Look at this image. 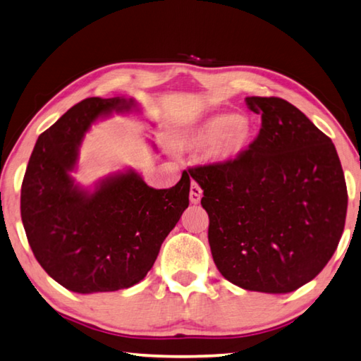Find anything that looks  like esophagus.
Returning a JSON list of instances; mask_svg holds the SVG:
<instances>
[{"label": "esophagus", "mask_w": 361, "mask_h": 361, "mask_svg": "<svg viewBox=\"0 0 361 361\" xmlns=\"http://www.w3.org/2000/svg\"><path fill=\"white\" fill-rule=\"evenodd\" d=\"M201 197H203V190H201V187L198 184H192L190 187V203L192 204H198Z\"/></svg>", "instance_id": "esophagus-1"}]
</instances>
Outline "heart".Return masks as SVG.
<instances>
[{"instance_id":"heart-1","label":"heart","mask_w":361,"mask_h":361,"mask_svg":"<svg viewBox=\"0 0 361 361\" xmlns=\"http://www.w3.org/2000/svg\"><path fill=\"white\" fill-rule=\"evenodd\" d=\"M255 125L235 112H219L187 133L185 144L192 149H209L211 160L228 164L241 158L254 142Z\"/></svg>"}]
</instances>
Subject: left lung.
Segmentation results:
<instances>
[{"instance_id": "left-lung-1", "label": "left lung", "mask_w": 361, "mask_h": 361, "mask_svg": "<svg viewBox=\"0 0 361 361\" xmlns=\"http://www.w3.org/2000/svg\"><path fill=\"white\" fill-rule=\"evenodd\" d=\"M262 128L245 154L190 176L203 188L214 263L226 281L288 293L312 281L343 236L347 187L334 144L298 107L247 97Z\"/></svg>"}]
</instances>
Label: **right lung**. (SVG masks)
<instances>
[{
  "label": "right lung",
  "mask_w": 361,
  "mask_h": 361,
  "mask_svg": "<svg viewBox=\"0 0 361 361\" xmlns=\"http://www.w3.org/2000/svg\"><path fill=\"white\" fill-rule=\"evenodd\" d=\"M133 107L131 98L80 101L37 137L25 171L20 214L30 247L44 271L75 293L116 292L142 281L188 207L187 173L163 190L133 169L104 177L93 190L71 177L94 120Z\"/></svg>",
  "instance_id": "right-lung-1"
}]
</instances>
